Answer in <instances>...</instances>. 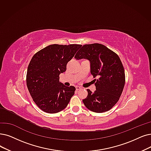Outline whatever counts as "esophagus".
Returning a JSON list of instances; mask_svg holds the SVG:
<instances>
[{
	"label": "esophagus",
	"instance_id": "1",
	"mask_svg": "<svg viewBox=\"0 0 151 151\" xmlns=\"http://www.w3.org/2000/svg\"><path fill=\"white\" fill-rule=\"evenodd\" d=\"M76 90H79L81 89V88H82V87H80V86H76Z\"/></svg>",
	"mask_w": 151,
	"mask_h": 151
}]
</instances>
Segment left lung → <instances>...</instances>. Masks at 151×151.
I'll return each mask as SVG.
<instances>
[{
  "mask_svg": "<svg viewBox=\"0 0 151 151\" xmlns=\"http://www.w3.org/2000/svg\"><path fill=\"white\" fill-rule=\"evenodd\" d=\"M76 59H87L90 62V72L94 79V93L87 89L83 103L90 111L103 113L110 110L119 99L125 84V73L120 58L105 46L84 45L75 56Z\"/></svg>",
  "mask_w": 151,
  "mask_h": 151,
  "instance_id": "left-lung-1",
  "label": "left lung"
}]
</instances>
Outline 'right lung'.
I'll return each instance as SVG.
<instances>
[{
    "label": "right lung",
    "mask_w": 151,
    "mask_h": 151,
    "mask_svg": "<svg viewBox=\"0 0 151 151\" xmlns=\"http://www.w3.org/2000/svg\"><path fill=\"white\" fill-rule=\"evenodd\" d=\"M81 45H51L35 54L28 66L27 86L33 100L41 110L56 113L68 106L76 88L59 82V74Z\"/></svg>",
    "instance_id": "1"
}]
</instances>
